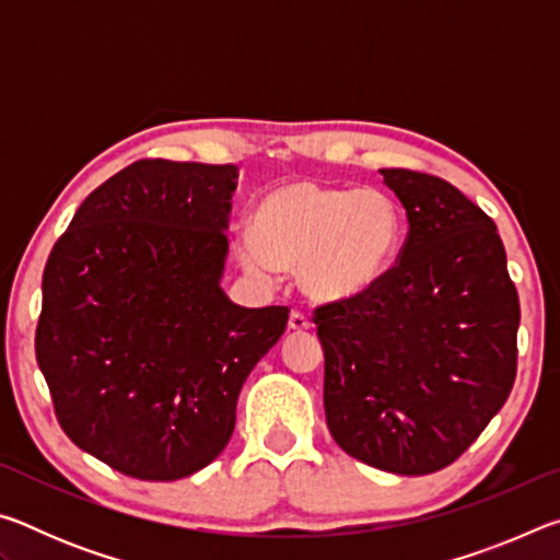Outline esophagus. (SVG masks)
Wrapping results in <instances>:
<instances>
[{
    "label": "esophagus",
    "instance_id": "1",
    "mask_svg": "<svg viewBox=\"0 0 560 560\" xmlns=\"http://www.w3.org/2000/svg\"><path fill=\"white\" fill-rule=\"evenodd\" d=\"M311 326V318L306 316V314H301V311H291V316H289V328L291 330H308Z\"/></svg>",
    "mask_w": 560,
    "mask_h": 560
}]
</instances>
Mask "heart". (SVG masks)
<instances>
[{"label": "heart", "mask_w": 560, "mask_h": 560, "mask_svg": "<svg viewBox=\"0 0 560 560\" xmlns=\"http://www.w3.org/2000/svg\"><path fill=\"white\" fill-rule=\"evenodd\" d=\"M254 222L236 242L242 267L261 279L299 269L303 291L326 303L381 287L405 242L400 205L377 187L296 179L271 189Z\"/></svg>", "instance_id": "b5f03b06"}]
</instances>
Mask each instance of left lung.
<instances>
[{"instance_id":"obj_1","label":"left lung","mask_w":560,"mask_h":560,"mask_svg":"<svg viewBox=\"0 0 560 560\" xmlns=\"http://www.w3.org/2000/svg\"><path fill=\"white\" fill-rule=\"evenodd\" d=\"M402 202L400 261L365 296L316 308L338 447L420 477L452 464L514 387L518 293L491 217L447 179L381 170Z\"/></svg>"}]
</instances>
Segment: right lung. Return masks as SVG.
Listing matches in <instances>:
<instances>
[{
  "instance_id": "obj_1",
  "label": "right lung",
  "mask_w": 560,
  "mask_h": 560,
  "mask_svg": "<svg viewBox=\"0 0 560 560\" xmlns=\"http://www.w3.org/2000/svg\"><path fill=\"white\" fill-rule=\"evenodd\" d=\"M240 167L138 160L83 200L42 279L36 363L61 430L128 477L175 481L226 447L289 308L222 289Z\"/></svg>"
}]
</instances>
